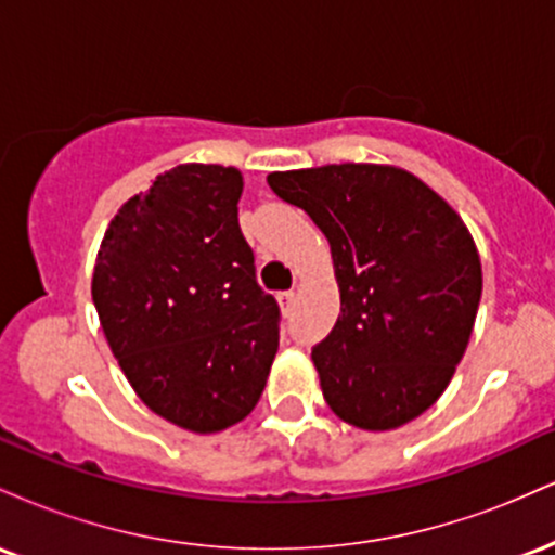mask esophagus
<instances>
[{"mask_svg": "<svg viewBox=\"0 0 555 555\" xmlns=\"http://www.w3.org/2000/svg\"><path fill=\"white\" fill-rule=\"evenodd\" d=\"M276 299H279V305H282L284 313H289L292 305H295V292H282Z\"/></svg>", "mask_w": 555, "mask_h": 555, "instance_id": "34e87169", "label": "esophagus"}]
</instances>
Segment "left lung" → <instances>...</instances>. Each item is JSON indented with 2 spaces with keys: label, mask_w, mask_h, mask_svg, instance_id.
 <instances>
[{
  "label": "left lung",
  "mask_w": 555,
  "mask_h": 555,
  "mask_svg": "<svg viewBox=\"0 0 555 555\" xmlns=\"http://www.w3.org/2000/svg\"><path fill=\"white\" fill-rule=\"evenodd\" d=\"M269 184L331 245L341 315L313 349L331 412L362 430L420 417L454 378L482 295L462 216L391 164L273 171Z\"/></svg>",
  "instance_id": "8db88e82"
}]
</instances>
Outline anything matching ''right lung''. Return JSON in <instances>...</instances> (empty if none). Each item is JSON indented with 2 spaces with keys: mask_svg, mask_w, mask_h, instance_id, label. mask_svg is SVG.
<instances>
[{
  "mask_svg": "<svg viewBox=\"0 0 555 555\" xmlns=\"http://www.w3.org/2000/svg\"><path fill=\"white\" fill-rule=\"evenodd\" d=\"M240 169L180 164L109 221L91 295L140 401L177 428L219 433L253 412L279 349V305L240 232Z\"/></svg>",
  "mask_w": 555,
  "mask_h": 555,
  "instance_id": "obj_1",
  "label": "right lung"
}]
</instances>
